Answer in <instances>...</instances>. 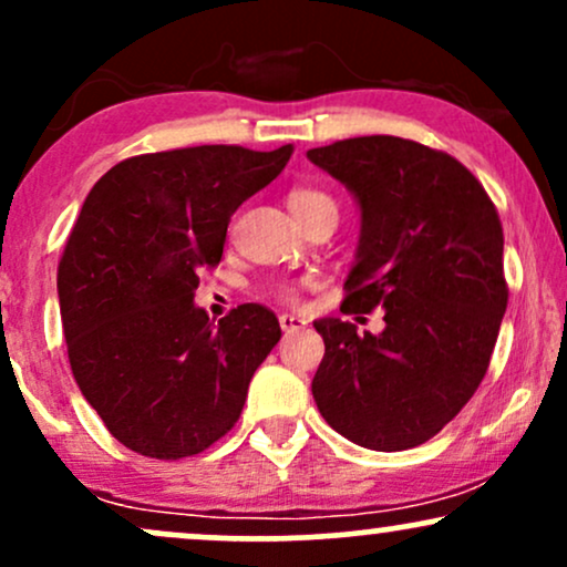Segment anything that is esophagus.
Here are the masks:
<instances>
[{
  "instance_id": "1",
  "label": "esophagus",
  "mask_w": 567,
  "mask_h": 567,
  "mask_svg": "<svg viewBox=\"0 0 567 567\" xmlns=\"http://www.w3.org/2000/svg\"><path fill=\"white\" fill-rule=\"evenodd\" d=\"M279 328H282L285 333H296V330L306 328V320H303V317H296V315H279Z\"/></svg>"
}]
</instances>
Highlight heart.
Instances as JSON below:
<instances>
[{
    "label": "heart",
    "mask_w": 567,
    "mask_h": 567,
    "mask_svg": "<svg viewBox=\"0 0 567 567\" xmlns=\"http://www.w3.org/2000/svg\"><path fill=\"white\" fill-rule=\"evenodd\" d=\"M288 207H290L292 216L298 218V224H303V220H309L311 216H320V213H330V216L338 218L336 199L330 197L328 192H322V188H315V186H296V188H292V192L288 194ZM275 296L282 303H296L298 301L296 290H292L290 285H277Z\"/></svg>",
    "instance_id": "heart-1"
}]
</instances>
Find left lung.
<instances>
[{"instance_id": "obj_1", "label": "left lung", "mask_w": 567, "mask_h": 567, "mask_svg": "<svg viewBox=\"0 0 567 567\" xmlns=\"http://www.w3.org/2000/svg\"><path fill=\"white\" fill-rule=\"evenodd\" d=\"M354 192L357 264L341 311L383 309V333L317 320L324 357L311 381L322 419L370 451L432 440L483 383L504 320V229L493 199L451 154L394 135L306 152Z\"/></svg>"}]
</instances>
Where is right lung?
<instances>
[{
    "instance_id": "add662e5",
    "label": "right lung",
    "mask_w": 567,
    "mask_h": 567,
    "mask_svg": "<svg viewBox=\"0 0 567 567\" xmlns=\"http://www.w3.org/2000/svg\"><path fill=\"white\" fill-rule=\"evenodd\" d=\"M292 146H188L122 159L90 188L61 264L71 373L130 451L197 455L237 424L279 322L243 303L218 324L194 306L239 205L282 173Z\"/></svg>"
}]
</instances>
